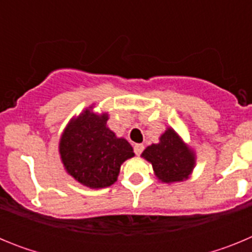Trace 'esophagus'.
Wrapping results in <instances>:
<instances>
[{
    "label": "esophagus",
    "instance_id": "esophagus-1",
    "mask_svg": "<svg viewBox=\"0 0 252 252\" xmlns=\"http://www.w3.org/2000/svg\"><path fill=\"white\" fill-rule=\"evenodd\" d=\"M133 151H135L136 155H141V153L144 151V145H142V144H135V146H133Z\"/></svg>",
    "mask_w": 252,
    "mask_h": 252
}]
</instances>
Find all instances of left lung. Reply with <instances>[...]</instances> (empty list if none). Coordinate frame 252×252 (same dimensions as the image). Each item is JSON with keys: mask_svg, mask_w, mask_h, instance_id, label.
<instances>
[{"mask_svg": "<svg viewBox=\"0 0 252 252\" xmlns=\"http://www.w3.org/2000/svg\"><path fill=\"white\" fill-rule=\"evenodd\" d=\"M142 157L153 164L157 177L165 183L187 179L194 166V155L173 128L162 133L159 144L146 148Z\"/></svg>", "mask_w": 252, "mask_h": 252, "instance_id": "1", "label": "left lung"}]
</instances>
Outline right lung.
<instances>
[{
  "mask_svg": "<svg viewBox=\"0 0 252 252\" xmlns=\"http://www.w3.org/2000/svg\"><path fill=\"white\" fill-rule=\"evenodd\" d=\"M108 116L86 110L69 125L60 140V155L69 174L91 188L113 184L125 160L133 157L125 139L107 128Z\"/></svg>",
  "mask_w": 252,
  "mask_h": 252,
  "instance_id": "right-lung-1",
  "label": "right lung"
}]
</instances>
